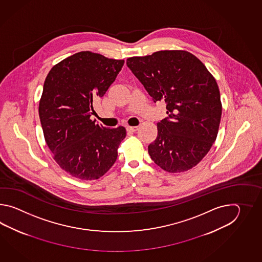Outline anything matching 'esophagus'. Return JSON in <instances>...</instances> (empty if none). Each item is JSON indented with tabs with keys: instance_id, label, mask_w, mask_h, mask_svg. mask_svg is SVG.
Wrapping results in <instances>:
<instances>
[{
	"instance_id": "esophagus-1",
	"label": "esophagus",
	"mask_w": 262,
	"mask_h": 262,
	"mask_svg": "<svg viewBox=\"0 0 262 262\" xmlns=\"http://www.w3.org/2000/svg\"><path fill=\"white\" fill-rule=\"evenodd\" d=\"M138 129H139L138 126H127V127H126V130H127L128 132H136Z\"/></svg>"
}]
</instances>
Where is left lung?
<instances>
[{"label": "left lung", "instance_id": "left-lung-1", "mask_svg": "<svg viewBox=\"0 0 262 262\" xmlns=\"http://www.w3.org/2000/svg\"><path fill=\"white\" fill-rule=\"evenodd\" d=\"M127 67L155 102L167 104L148 146L152 161L167 172H184L206 156L217 137L222 103L217 82L203 62L186 50H160L130 57Z\"/></svg>", "mask_w": 262, "mask_h": 262}]
</instances>
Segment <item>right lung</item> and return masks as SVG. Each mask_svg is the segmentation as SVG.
Instances as JSON below:
<instances>
[{
  "label": "right lung",
  "instance_id": "1",
  "mask_svg": "<svg viewBox=\"0 0 262 262\" xmlns=\"http://www.w3.org/2000/svg\"><path fill=\"white\" fill-rule=\"evenodd\" d=\"M124 61L80 51L58 62L45 79L39 118L53 159L80 180H97L113 166L125 136L91 120L93 104L106 94Z\"/></svg>",
  "mask_w": 262,
  "mask_h": 262
}]
</instances>
